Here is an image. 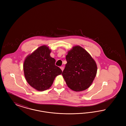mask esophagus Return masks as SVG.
I'll return each instance as SVG.
<instances>
[{
  "mask_svg": "<svg viewBox=\"0 0 126 126\" xmlns=\"http://www.w3.org/2000/svg\"><path fill=\"white\" fill-rule=\"evenodd\" d=\"M60 69H61V70L63 71V70H64V67L63 66H60Z\"/></svg>",
  "mask_w": 126,
  "mask_h": 126,
  "instance_id": "1",
  "label": "esophagus"
}]
</instances>
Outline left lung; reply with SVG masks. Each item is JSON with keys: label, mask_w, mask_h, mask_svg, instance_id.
I'll list each match as a JSON object with an SVG mask.
<instances>
[{"label": "left lung", "mask_w": 126, "mask_h": 126, "mask_svg": "<svg viewBox=\"0 0 126 126\" xmlns=\"http://www.w3.org/2000/svg\"><path fill=\"white\" fill-rule=\"evenodd\" d=\"M67 63L62 75L67 86L76 92L87 89L97 71L95 61L84 48L73 47L66 56Z\"/></svg>", "instance_id": "1"}]
</instances>
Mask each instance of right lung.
Masks as SVG:
<instances>
[{
    "label": "right lung",
    "instance_id": "1",
    "mask_svg": "<svg viewBox=\"0 0 126 126\" xmlns=\"http://www.w3.org/2000/svg\"><path fill=\"white\" fill-rule=\"evenodd\" d=\"M51 50L46 45L36 49L25 59L24 77L30 85L39 91L47 90L55 78L62 73L60 68L55 65L56 60L50 57Z\"/></svg>",
    "mask_w": 126,
    "mask_h": 126
}]
</instances>
